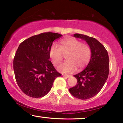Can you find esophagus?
<instances>
[{
	"label": "esophagus",
	"instance_id": "esophagus-1",
	"mask_svg": "<svg viewBox=\"0 0 123 123\" xmlns=\"http://www.w3.org/2000/svg\"><path fill=\"white\" fill-rule=\"evenodd\" d=\"M62 75H63V76L64 77V78H70V77H71V75H69L62 74Z\"/></svg>",
	"mask_w": 123,
	"mask_h": 123
}]
</instances>
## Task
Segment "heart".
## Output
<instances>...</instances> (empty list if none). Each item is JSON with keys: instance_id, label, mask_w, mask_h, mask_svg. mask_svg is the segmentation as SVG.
<instances>
[{"instance_id": "1", "label": "heart", "mask_w": 123, "mask_h": 123, "mask_svg": "<svg viewBox=\"0 0 123 123\" xmlns=\"http://www.w3.org/2000/svg\"><path fill=\"white\" fill-rule=\"evenodd\" d=\"M66 56L67 61L57 67L60 72L69 73L81 70L89 63L92 57V50L88 45L74 38L64 39L60 47L56 43L49 49V57L54 65L60 63Z\"/></svg>"}]
</instances>
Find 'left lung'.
Returning a JSON list of instances; mask_svg holds the SVG:
<instances>
[{"label":"left lung","instance_id":"8db88e82","mask_svg":"<svg viewBox=\"0 0 123 123\" xmlns=\"http://www.w3.org/2000/svg\"><path fill=\"white\" fill-rule=\"evenodd\" d=\"M74 36L84 39L92 50V57L87 67L74 76L78 82L69 88L73 96L81 100L94 97L103 88L109 73V58L104 45L93 37L75 34Z\"/></svg>","mask_w":123,"mask_h":123}]
</instances>
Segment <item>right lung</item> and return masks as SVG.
<instances>
[{
    "label": "right lung",
    "mask_w": 123,
    "mask_h": 123,
    "mask_svg": "<svg viewBox=\"0 0 123 123\" xmlns=\"http://www.w3.org/2000/svg\"><path fill=\"white\" fill-rule=\"evenodd\" d=\"M62 36L57 33H42L19 44L14 57L13 70L17 83L26 95L35 98L44 97L55 79L61 76L49 59L50 47Z\"/></svg>",
    "instance_id": "1"
}]
</instances>
